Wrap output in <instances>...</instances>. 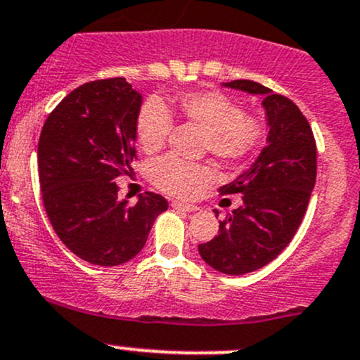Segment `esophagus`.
<instances>
[{
  "label": "esophagus",
  "instance_id": "1",
  "mask_svg": "<svg viewBox=\"0 0 360 360\" xmlns=\"http://www.w3.org/2000/svg\"><path fill=\"white\" fill-rule=\"evenodd\" d=\"M174 210L177 212H186V213H191V212H196L198 210V207H195V205H188V203H179V201H174L171 205Z\"/></svg>",
  "mask_w": 360,
  "mask_h": 360
}]
</instances>
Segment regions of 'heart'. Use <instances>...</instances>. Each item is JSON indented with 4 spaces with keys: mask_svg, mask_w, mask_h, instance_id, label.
<instances>
[{
    "mask_svg": "<svg viewBox=\"0 0 360 360\" xmlns=\"http://www.w3.org/2000/svg\"><path fill=\"white\" fill-rule=\"evenodd\" d=\"M176 110L183 120L196 124L207 136V148L217 159L239 162L250 157L263 138V124L256 117L219 92H189L177 97ZM172 128L171 110L157 98H148L136 116V140L140 148L155 153L164 147ZM212 177L200 164H189L167 155L150 167V179L171 196L193 195Z\"/></svg>",
    "mask_w": 360,
    "mask_h": 360,
    "instance_id": "b5f03b06",
    "label": "heart"
}]
</instances>
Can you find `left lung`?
I'll use <instances>...</instances> for the list:
<instances>
[{
  "label": "left lung",
  "instance_id": "obj_1",
  "mask_svg": "<svg viewBox=\"0 0 360 360\" xmlns=\"http://www.w3.org/2000/svg\"><path fill=\"white\" fill-rule=\"evenodd\" d=\"M229 89L263 96L268 136L255 164L220 195H243L219 234L198 246L205 263L227 275H244L274 262L290 243L316 183V141L301 109L258 82L234 80ZM219 215V212H217Z\"/></svg>",
  "mask_w": 360,
  "mask_h": 360
}]
</instances>
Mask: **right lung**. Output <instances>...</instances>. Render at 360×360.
<instances>
[{"label": "right lung", "mask_w": 360, "mask_h": 360, "mask_svg": "<svg viewBox=\"0 0 360 360\" xmlns=\"http://www.w3.org/2000/svg\"><path fill=\"white\" fill-rule=\"evenodd\" d=\"M141 96L124 78L89 82L70 92L47 116L37 160L42 201L58 238L78 258L116 266L143 250L167 200L152 191L128 205L117 176L136 159Z\"/></svg>", "instance_id": "1"}]
</instances>
